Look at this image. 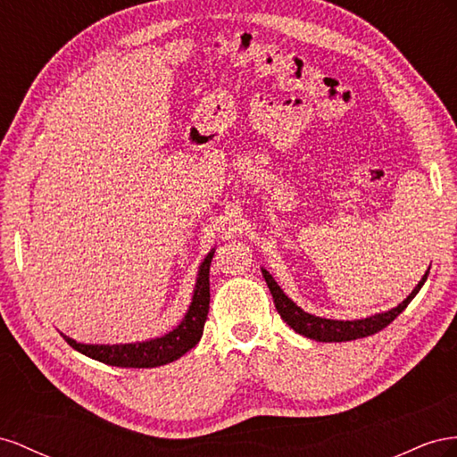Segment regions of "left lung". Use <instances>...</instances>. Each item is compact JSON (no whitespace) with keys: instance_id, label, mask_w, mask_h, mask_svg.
Here are the masks:
<instances>
[{"instance_id":"8db88e82","label":"left lung","mask_w":457,"mask_h":457,"mask_svg":"<svg viewBox=\"0 0 457 457\" xmlns=\"http://www.w3.org/2000/svg\"><path fill=\"white\" fill-rule=\"evenodd\" d=\"M428 270L425 271L421 281L415 285V289L403 298L396 308H390L386 312H379V314H373L361 320H328V318L308 314V312H304L301 306H296L291 298L283 293V289L276 283V279L271 278V273L264 268H262V276L270 287L273 304H276L281 320L289 325L293 331H296L298 335H304L306 338H314V341H320V343H346V341H356V338L379 333L390 321H395L425 285Z\"/></svg>"}]
</instances>
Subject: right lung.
<instances>
[{"label":"right lung","instance_id":"1","mask_svg":"<svg viewBox=\"0 0 457 457\" xmlns=\"http://www.w3.org/2000/svg\"><path fill=\"white\" fill-rule=\"evenodd\" d=\"M214 256V249L204 256L199 266L197 279H195V289L191 296V304L172 331L161 337L147 338V341H136L126 345H84L76 343L74 338L62 335L74 350L80 354L97 360L116 368H159L164 363H170L189 352L195 345L201 341L204 321L208 316V304H211V262Z\"/></svg>","mask_w":457,"mask_h":457}]
</instances>
